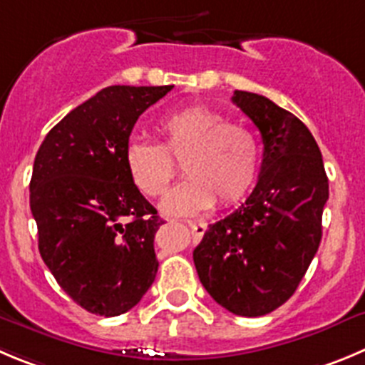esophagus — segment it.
<instances>
[{
    "instance_id": "1",
    "label": "esophagus",
    "mask_w": 365,
    "mask_h": 365,
    "mask_svg": "<svg viewBox=\"0 0 365 365\" xmlns=\"http://www.w3.org/2000/svg\"><path fill=\"white\" fill-rule=\"evenodd\" d=\"M185 223L189 225L194 236H203V232H205V223H202V221H185Z\"/></svg>"
}]
</instances>
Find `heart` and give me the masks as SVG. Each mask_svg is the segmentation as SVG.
<instances>
[{"label":"heart","mask_w":365,"mask_h":365,"mask_svg":"<svg viewBox=\"0 0 365 365\" xmlns=\"http://www.w3.org/2000/svg\"><path fill=\"white\" fill-rule=\"evenodd\" d=\"M162 144L133 140L125 148V169L136 189L149 198L163 196L183 160L187 178L167 194V214L209 209L214 198L223 205L237 202L259 173V145L243 124L227 122L205 104L185 106L158 122Z\"/></svg>","instance_id":"1"}]
</instances>
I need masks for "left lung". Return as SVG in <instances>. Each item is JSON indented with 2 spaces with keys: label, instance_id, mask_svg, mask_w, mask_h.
Listing matches in <instances>:
<instances>
[{
  "label": "left lung",
  "instance_id": "obj_1",
  "mask_svg": "<svg viewBox=\"0 0 365 365\" xmlns=\"http://www.w3.org/2000/svg\"><path fill=\"white\" fill-rule=\"evenodd\" d=\"M232 102L263 138L259 180L240 209L209 225L192 259L217 304L261 317L294 295L315 257L329 187L321 149L294 113L250 91L236 90Z\"/></svg>",
  "mask_w": 365,
  "mask_h": 365
}]
</instances>
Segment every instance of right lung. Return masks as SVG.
<instances>
[{"instance_id":"1","label":"right lung","mask_w":365,"mask_h":365,"mask_svg":"<svg viewBox=\"0 0 365 365\" xmlns=\"http://www.w3.org/2000/svg\"><path fill=\"white\" fill-rule=\"evenodd\" d=\"M173 86H108L50 129L34 160L30 209L39 254L86 312L125 313L158 272L163 220L125 169L138 117Z\"/></svg>"}]
</instances>
